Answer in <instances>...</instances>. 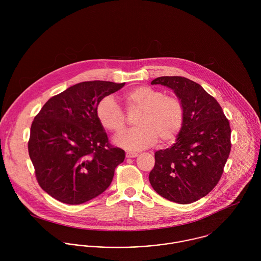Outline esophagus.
<instances>
[{"label": "esophagus", "instance_id": "34e87169", "mask_svg": "<svg viewBox=\"0 0 261 261\" xmlns=\"http://www.w3.org/2000/svg\"><path fill=\"white\" fill-rule=\"evenodd\" d=\"M126 158H136L139 155V152H136V151H126L125 153Z\"/></svg>", "mask_w": 261, "mask_h": 261}]
</instances>
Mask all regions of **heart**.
Wrapping results in <instances>:
<instances>
[{"mask_svg":"<svg viewBox=\"0 0 261 261\" xmlns=\"http://www.w3.org/2000/svg\"><path fill=\"white\" fill-rule=\"evenodd\" d=\"M123 100L128 111H141L136 118V127L126 129L115 137L114 144L122 149L140 150L153 145L174 141L182 129L185 112L182 101L176 96L147 85L127 90ZM97 117L105 128L120 132L125 124V116L112 96L103 97L96 109Z\"/></svg>","mask_w":261,"mask_h":261,"instance_id":"1","label":"heart"}]
</instances>
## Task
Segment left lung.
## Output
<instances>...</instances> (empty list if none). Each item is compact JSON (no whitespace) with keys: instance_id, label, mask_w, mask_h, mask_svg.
I'll list each match as a JSON object with an SVG mask.
<instances>
[{"instance_id":"obj_1","label":"left lung","mask_w":261,"mask_h":261,"mask_svg":"<svg viewBox=\"0 0 261 261\" xmlns=\"http://www.w3.org/2000/svg\"><path fill=\"white\" fill-rule=\"evenodd\" d=\"M150 84L171 88L182 101L184 123L176 143L154 152L149 183L175 203L190 204L219 182L231 149V129L217 100L200 84L181 76H162Z\"/></svg>"}]
</instances>
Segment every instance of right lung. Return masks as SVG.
<instances>
[{"instance_id": "right-lung-1", "label": "right lung", "mask_w": 261, "mask_h": 261, "mask_svg": "<svg viewBox=\"0 0 261 261\" xmlns=\"http://www.w3.org/2000/svg\"><path fill=\"white\" fill-rule=\"evenodd\" d=\"M125 83L93 80L51 97L35 116L28 150L40 187L70 205L85 203L112 183L125 152L113 148L100 123L99 101Z\"/></svg>"}]
</instances>
